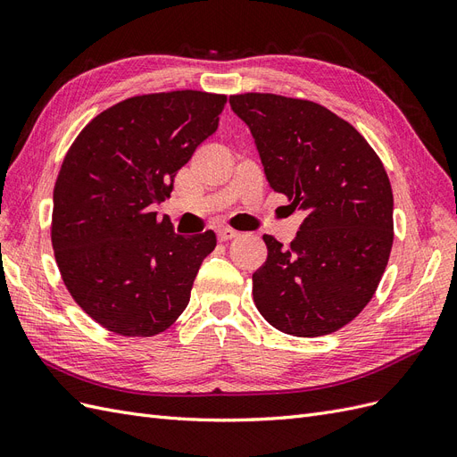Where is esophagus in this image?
Segmentation results:
<instances>
[{
  "label": "esophagus",
  "mask_w": 457,
  "mask_h": 457,
  "mask_svg": "<svg viewBox=\"0 0 457 457\" xmlns=\"http://www.w3.org/2000/svg\"><path fill=\"white\" fill-rule=\"evenodd\" d=\"M238 232L237 230H230V228H219L217 230V240L219 242H228L232 238H237Z\"/></svg>",
  "instance_id": "esophagus-1"
}]
</instances>
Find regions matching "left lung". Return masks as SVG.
Segmentation results:
<instances>
[{"label":"left lung","mask_w":457,"mask_h":457,"mask_svg":"<svg viewBox=\"0 0 457 457\" xmlns=\"http://www.w3.org/2000/svg\"><path fill=\"white\" fill-rule=\"evenodd\" d=\"M267 181L305 219L289 247L270 234L253 272L265 320L297 337L337 331L376 294L393 247V190L379 156L326 106L272 93L232 95Z\"/></svg>","instance_id":"left-lung-1"}]
</instances>
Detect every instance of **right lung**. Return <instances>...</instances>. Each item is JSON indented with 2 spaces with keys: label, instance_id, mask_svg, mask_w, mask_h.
<instances>
[{
  "label": "right lung",
  "instance_id": "1",
  "mask_svg": "<svg viewBox=\"0 0 457 457\" xmlns=\"http://www.w3.org/2000/svg\"><path fill=\"white\" fill-rule=\"evenodd\" d=\"M227 95H137L76 137L53 190L51 242L62 282L96 324L123 337L168 329L190 301L215 232L175 234L152 204L219 126Z\"/></svg>",
  "mask_w": 457,
  "mask_h": 457
}]
</instances>
